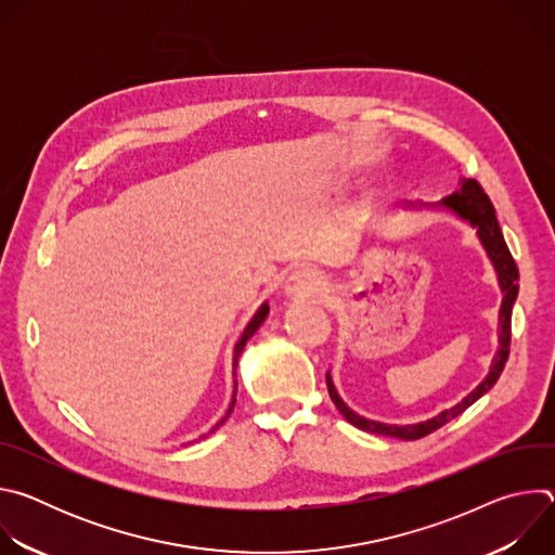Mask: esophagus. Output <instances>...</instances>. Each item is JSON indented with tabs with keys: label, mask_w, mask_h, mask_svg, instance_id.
Segmentation results:
<instances>
[{
	"label": "esophagus",
	"mask_w": 555,
	"mask_h": 555,
	"mask_svg": "<svg viewBox=\"0 0 555 555\" xmlns=\"http://www.w3.org/2000/svg\"><path fill=\"white\" fill-rule=\"evenodd\" d=\"M323 289H325L323 276L311 268H300V270L292 272L287 279V285H285V292L296 298L319 296V294H323Z\"/></svg>",
	"instance_id": "esophagus-1"
}]
</instances>
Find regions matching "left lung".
<instances>
[{
    "label": "left lung",
    "instance_id": "8db88e82",
    "mask_svg": "<svg viewBox=\"0 0 555 555\" xmlns=\"http://www.w3.org/2000/svg\"><path fill=\"white\" fill-rule=\"evenodd\" d=\"M441 206L454 210L459 217L467 219L472 225H477L479 230V236L481 242L499 272V283H501V289L505 294L503 298V307H501V315H499V323H501V349H499V356L494 358L492 362V369H490V375L474 388L467 398L443 411L441 415L428 420V422H422V424H413V426H388V424H379V422H371V420H364L360 415H356L343 400L340 395L327 373V388H330V398L332 402L336 404V409L343 413V417L358 426L360 430H366V433H373V435H384V437H400V439H422L430 433H435L437 428L446 426L450 420H454L456 415H461L465 409H469L474 402H477L479 398H483V395L496 384V379L501 377L503 369H505V362L509 358V343H512V307H514V300L518 296V266L503 240V232H501V225H499V219H496V212H494V206L490 202V197L486 195L483 186L477 182V180H469V178H461V189L454 191L452 195H448Z\"/></svg>",
    "mask_w": 555,
    "mask_h": 555
}]
</instances>
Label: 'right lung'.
Returning a JSON list of instances; mask_svg holds the SVG:
<instances>
[{
    "mask_svg": "<svg viewBox=\"0 0 555 555\" xmlns=\"http://www.w3.org/2000/svg\"><path fill=\"white\" fill-rule=\"evenodd\" d=\"M268 311H270V309H268V305H263V307H261V309L257 311V315H255V319L250 321V325L246 327V332H244L242 340H240V343H236V347H234V369H236V362H240V356H242V351H244L246 343H248V340L253 338V334H255V332H257V330L261 327V323L266 321V315H268ZM234 384H236V382H234ZM234 388H236V386H234ZM232 409H234V400H232V404H230V409H228V415L232 413ZM228 415H225V417H228ZM225 417H223V420H221L219 424H223V422H225ZM215 428H217V426H215Z\"/></svg>",
    "mask_w": 555,
    "mask_h": 555,
    "instance_id": "add662e5",
    "label": "right lung"
}]
</instances>
